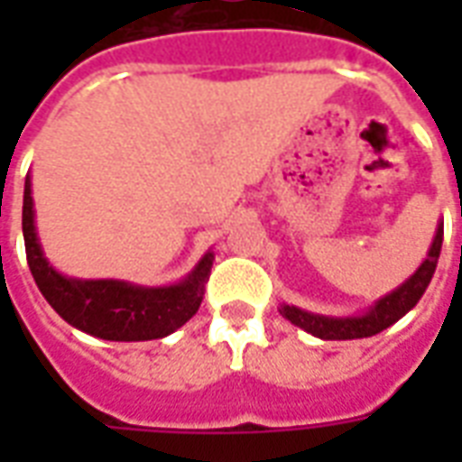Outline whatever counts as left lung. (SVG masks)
Instances as JSON below:
<instances>
[{
    "instance_id": "obj_1",
    "label": "left lung",
    "mask_w": 462,
    "mask_h": 462,
    "mask_svg": "<svg viewBox=\"0 0 462 462\" xmlns=\"http://www.w3.org/2000/svg\"><path fill=\"white\" fill-rule=\"evenodd\" d=\"M443 247V222H438L433 242L428 247L426 260L418 264V270L408 277L403 284H398L396 290H391L383 297H378L368 310L361 314H348V317H331V314H317V311L301 310L297 304L282 301L280 314L294 327H300L311 337L324 341H346V339H366L378 331L388 329L391 324H396L401 317H406L413 310L418 300L423 297L428 284L433 280L438 257Z\"/></svg>"
}]
</instances>
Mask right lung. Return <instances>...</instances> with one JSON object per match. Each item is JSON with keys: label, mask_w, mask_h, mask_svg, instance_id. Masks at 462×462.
Segmentation results:
<instances>
[{"label": "right lung", "mask_w": 462, "mask_h": 462, "mask_svg": "<svg viewBox=\"0 0 462 462\" xmlns=\"http://www.w3.org/2000/svg\"><path fill=\"white\" fill-rule=\"evenodd\" d=\"M26 262L44 300L71 327L106 341H151L178 331L200 310L215 252L208 250L182 280L172 284H135L128 280H81L46 260L36 232L32 175L24 180L22 208Z\"/></svg>", "instance_id": "1"}]
</instances>
